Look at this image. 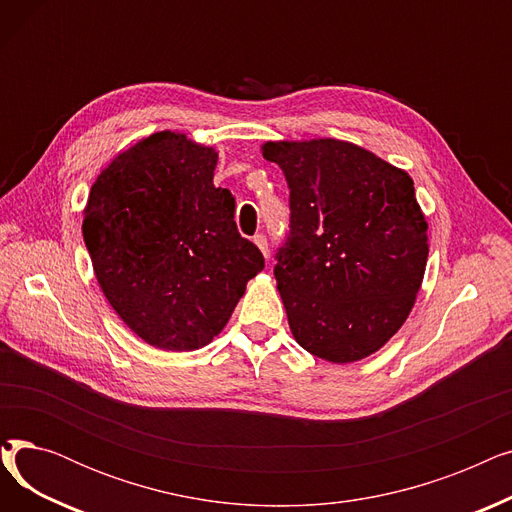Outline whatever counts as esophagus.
Segmentation results:
<instances>
[{
	"mask_svg": "<svg viewBox=\"0 0 512 512\" xmlns=\"http://www.w3.org/2000/svg\"><path fill=\"white\" fill-rule=\"evenodd\" d=\"M253 242L259 247V251L263 253V257H267V253H270V245H267L265 234H255V236H253Z\"/></svg>",
	"mask_w": 512,
	"mask_h": 512,
	"instance_id": "esophagus-1",
	"label": "esophagus"
}]
</instances>
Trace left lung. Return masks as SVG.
<instances>
[{
    "mask_svg": "<svg viewBox=\"0 0 512 512\" xmlns=\"http://www.w3.org/2000/svg\"><path fill=\"white\" fill-rule=\"evenodd\" d=\"M261 151L290 188L274 276L294 340L340 365L380 351L409 317L429 253L411 176L338 139Z\"/></svg>",
    "mask_w": 512,
    "mask_h": 512,
    "instance_id": "8db88e82",
    "label": "left lung"
}]
</instances>
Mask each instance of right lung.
<instances>
[{
	"mask_svg": "<svg viewBox=\"0 0 512 512\" xmlns=\"http://www.w3.org/2000/svg\"><path fill=\"white\" fill-rule=\"evenodd\" d=\"M218 153L161 130L118 153L91 186L83 236L97 282L124 324L161 351L218 336L263 270L213 186Z\"/></svg>",
	"mask_w": 512,
	"mask_h": 512,
	"instance_id": "1",
	"label": "right lung"
}]
</instances>
